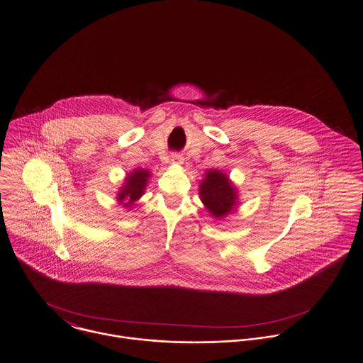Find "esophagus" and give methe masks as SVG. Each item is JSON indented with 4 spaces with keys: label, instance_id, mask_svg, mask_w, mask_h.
<instances>
[{
    "label": "esophagus",
    "instance_id": "1",
    "mask_svg": "<svg viewBox=\"0 0 363 363\" xmlns=\"http://www.w3.org/2000/svg\"><path fill=\"white\" fill-rule=\"evenodd\" d=\"M172 160H173V163H175V164H182L184 163V157H182V155H179V154H173L172 155Z\"/></svg>",
    "mask_w": 363,
    "mask_h": 363
}]
</instances>
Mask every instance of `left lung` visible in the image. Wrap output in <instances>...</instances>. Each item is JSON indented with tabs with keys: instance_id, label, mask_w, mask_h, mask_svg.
Returning <instances> with one entry per match:
<instances>
[{
	"instance_id": "obj_1",
	"label": "left lung",
	"mask_w": 363,
	"mask_h": 363,
	"mask_svg": "<svg viewBox=\"0 0 363 363\" xmlns=\"http://www.w3.org/2000/svg\"><path fill=\"white\" fill-rule=\"evenodd\" d=\"M200 199L208 212L216 218H225L237 206V190L225 173L213 169L208 170L200 184Z\"/></svg>"
}]
</instances>
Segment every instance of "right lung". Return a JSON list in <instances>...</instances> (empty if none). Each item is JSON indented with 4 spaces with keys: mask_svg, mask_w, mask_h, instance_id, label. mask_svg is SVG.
Returning a JSON list of instances; mask_svg holds the SVG:
<instances>
[{
    "mask_svg": "<svg viewBox=\"0 0 363 363\" xmlns=\"http://www.w3.org/2000/svg\"><path fill=\"white\" fill-rule=\"evenodd\" d=\"M151 177V173L144 169H136L132 173L128 174L125 178V185L118 193V203L123 207H133V204L144 194L147 182Z\"/></svg>",
    "mask_w": 363,
    "mask_h": 363,
    "instance_id": "right-lung-1",
    "label": "right lung"
}]
</instances>
